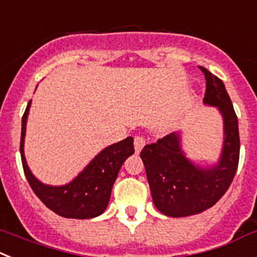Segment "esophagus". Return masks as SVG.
<instances>
[{"label":"esophagus","instance_id":"esophagus-1","mask_svg":"<svg viewBox=\"0 0 257 257\" xmlns=\"http://www.w3.org/2000/svg\"><path fill=\"white\" fill-rule=\"evenodd\" d=\"M145 144H146V141H145V138L142 137V136H136V137H135V150H136V153H137V154L141 153V150L144 149Z\"/></svg>","mask_w":257,"mask_h":257}]
</instances>
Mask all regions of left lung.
<instances>
[{
    "label": "left lung",
    "instance_id": "obj_1",
    "mask_svg": "<svg viewBox=\"0 0 257 257\" xmlns=\"http://www.w3.org/2000/svg\"><path fill=\"white\" fill-rule=\"evenodd\" d=\"M199 68L206 77L203 102L218 107L224 119V145L217 164L203 168L187 159L180 133H171L141 151L154 204L171 217L196 215L216 204L230 186L239 162L238 117L230 97L217 76Z\"/></svg>",
    "mask_w": 257,
    "mask_h": 257
}]
</instances>
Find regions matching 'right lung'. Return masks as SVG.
Masks as SVG:
<instances>
[{"label":"right lung","mask_w":257,"mask_h":257,"mask_svg":"<svg viewBox=\"0 0 257 257\" xmlns=\"http://www.w3.org/2000/svg\"><path fill=\"white\" fill-rule=\"evenodd\" d=\"M30 107L31 101L22 117L21 155L24 175L32 190L49 209L62 217L84 220L102 215L108 206L113 182L122 163L135 153L133 138L126 137L117 144L106 147L70 184L63 186L45 185L32 175L24 156V137Z\"/></svg>","instance_id":"1"}]
</instances>
